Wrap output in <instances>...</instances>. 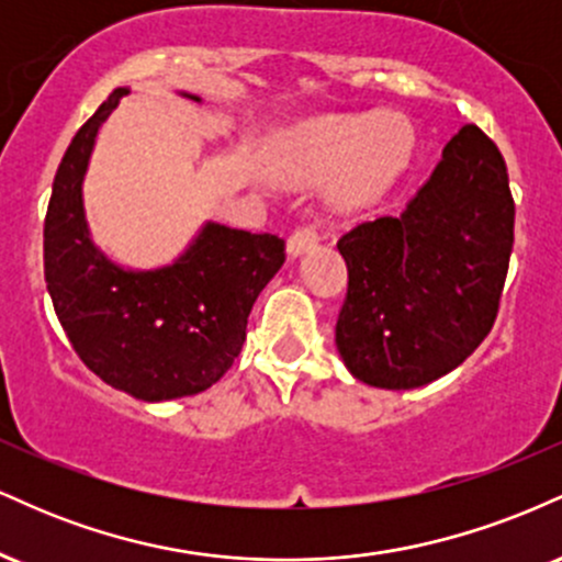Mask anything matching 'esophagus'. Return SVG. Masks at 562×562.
I'll return each instance as SVG.
<instances>
[{
    "label": "esophagus",
    "mask_w": 562,
    "mask_h": 562,
    "mask_svg": "<svg viewBox=\"0 0 562 562\" xmlns=\"http://www.w3.org/2000/svg\"><path fill=\"white\" fill-rule=\"evenodd\" d=\"M319 243V224L314 222V224H303V227H299L293 232V235H290V240H288V254L293 256H301V254H306L308 248H314V245Z\"/></svg>",
    "instance_id": "obj_1"
}]
</instances>
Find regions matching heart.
I'll list each match as a JSON object with an SVG mask.
<instances>
[{
  "instance_id": "b5f03b06",
  "label": "heart",
  "mask_w": 562,
  "mask_h": 562,
  "mask_svg": "<svg viewBox=\"0 0 562 562\" xmlns=\"http://www.w3.org/2000/svg\"><path fill=\"white\" fill-rule=\"evenodd\" d=\"M415 134L402 115H346L303 128L293 142L288 173L295 182L335 179L330 195L340 209L370 203L409 160Z\"/></svg>"
}]
</instances>
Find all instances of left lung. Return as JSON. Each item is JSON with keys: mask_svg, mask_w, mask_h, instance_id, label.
<instances>
[{"mask_svg": "<svg viewBox=\"0 0 562 562\" xmlns=\"http://www.w3.org/2000/svg\"><path fill=\"white\" fill-rule=\"evenodd\" d=\"M515 203L499 147L465 124L402 216L338 240L348 290L335 346L353 378L420 389L492 333L513 254Z\"/></svg>", "mask_w": 562, "mask_h": 562, "instance_id": "obj_1", "label": "left lung"}]
</instances>
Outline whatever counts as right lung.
<instances>
[{
  "mask_svg": "<svg viewBox=\"0 0 562 562\" xmlns=\"http://www.w3.org/2000/svg\"><path fill=\"white\" fill-rule=\"evenodd\" d=\"M124 94L126 87L113 89L57 166L44 280L70 346L97 378L142 402L195 396L240 353L250 308L285 261V240L209 222L171 267L132 272L108 261L89 240L81 182L97 128Z\"/></svg>",
  "mask_w": 562,
  "mask_h": 562,
  "instance_id": "add662e5",
  "label": "right lung"
}]
</instances>
